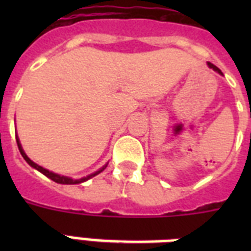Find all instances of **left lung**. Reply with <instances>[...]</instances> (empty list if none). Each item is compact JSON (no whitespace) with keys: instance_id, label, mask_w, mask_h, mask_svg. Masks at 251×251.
<instances>
[{"instance_id":"1","label":"left lung","mask_w":251,"mask_h":251,"mask_svg":"<svg viewBox=\"0 0 251 251\" xmlns=\"http://www.w3.org/2000/svg\"><path fill=\"white\" fill-rule=\"evenodd\" d=\"M207 65H208V66H210L211 69H214L215 72H218L219 74H223V73H222V70H220V69H219V68H216V66H215L214 64H211V62H208V64H207Z\"/></svg>"}]
</instances>
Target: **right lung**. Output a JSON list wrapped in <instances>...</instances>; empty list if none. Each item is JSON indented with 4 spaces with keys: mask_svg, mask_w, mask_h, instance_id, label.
Here are the masks:
<instances>
[{
    "mask_svg": "<svg viewBox=\"0 0 251 251\" xmlns=\"http://www.w3.org/2000/svg\"><path fill=\"white\" fill-rule=\"evenodd\" d=\"M15 138H17L18 149H19V151H21V153H22V156H23V159H25V160L27 161V163H28V164L31 165V167L35 168V169H37V171H39V172H41L43 175L47 176L48 178H50V179H52V181H54V182H57V183H64V185H75V183L84 182V181H87V179L92 178V177H95V176H96V175H99L100 172H102V171H104V169H105V168H106V165H104V167L100 168L99 171H96V172H95V173H92V175L87 176V177H83V178H79V179H73V178H70V177H66V176L57 175V173H53V172H49L48 169H45V168L40 167V165H37L36 163H33V161L31 160V159H29V157L27 156V155H25V151H23V149H22L21 142H19V139H18L17 135H15Z\"/></svg>",
    "mask_w": 251,
    "mask_h": 251,
    "instance_id": "obj_1",
    "label": "right lung"
}]
</instances>
